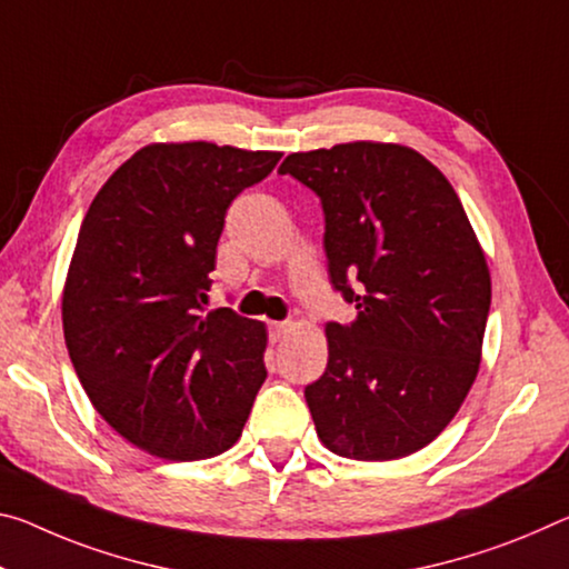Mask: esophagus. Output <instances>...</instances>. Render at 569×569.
Segmentation results:
<instances>
[{
    "label": "esophagus",
    "mask_w": 569,
    "mask_h": 569,
    "mask_svg": "<svg viewBox=\"0 0 569 569\" xmlns=\"http://www.w3.org/2000/svg\"><path fill=\"white\" fill-rule=\"evenodd\" d=\"M288 333V323L286 321H270L268 323V337L270 341H281Z\"/></svg>",
    "instance_id": "1"
}]
</instances>
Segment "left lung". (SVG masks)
Returning a JSON list of instances; mask_svg holds the SVG:
<instances>
[{"label": "left lung", "mask_w": 569, "mask_h": 569, "mask_svg": "<svg viewBox=\"0 0 569 569\" xmlns=\"http://www.w3.org/2000/svg\"><path fill=\"white\" fill-rule=\"evenodd\" d=\"M278 171L321 200L331 286L357 309L327 323V369L303 390L321 443L357 461L410 456L453 420L481 365L491 276L463 204L400 143L301 151Z\"/></svg>", "instance_id": "8db88e82"}]
</instances>
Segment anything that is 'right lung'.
<instances>
[{"mask_svg":"<svg viewBox=\"0 0 569 569\" xmlns=\"http://www.w3.org/2000/svg\"><path fill=\"white\" fill-rule=\"evenodd\" d=\"M278 151L151 143L108 177L80 224L62 331L98 415L167 461L220 456L266 382V327L204 311L224 214Z\"/></svg>","mask_w":569,"mask_h":569,"instance_id":"obj_1","label":"right lung"}]
</instances>
